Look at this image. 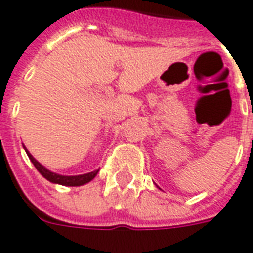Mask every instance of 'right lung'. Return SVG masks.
Returning <instances> with one entry per match:
<instances>
[{"instance_id":"1","label":"right lung","mask_w":253,"mask_h":253,"mask_svg":"<svg viewBox=\"0 0 253 253\" xmlns=\"http://www.w3.org/2000/svg\"><path fill=\"white\" fill-rule=\"evenodd\" d=\"M26 153H27L30 161H31L32 163H34V166L36 167V169L45 177L46 180H49L50 183L61 184V185H68V187H78V185H82V184H86L88 183V181H91L92 179L96 176V173H98V171H92V172L84 173V175H78V176H62V175H57V173L50 172L49 169H46L44 166L40 165L39 162L36 161V159L28 153L27 149H26Z\"/></svg>"}]
</instances>
